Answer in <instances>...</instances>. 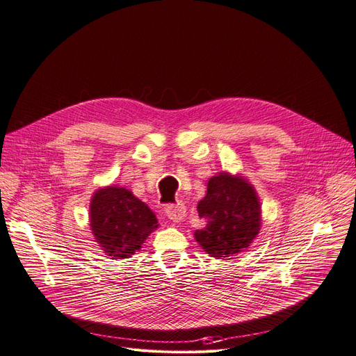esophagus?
Returning a JSON list of instances; mask_svg holds the SVG:
<instances>
[{
	"label": "esophagus",
	"mask_w": 356,
	"mask_h": 356,
	"mask_svg": "<svg viewBox=\"0 0 356 356\" xmlns=\"http://www.w3.org/2000/svg\"><path fill=\"white\" fill-rule=\"evenodd\" d=\"M166 217H168L174 222H179L186 216V208L184 204H171L165 208Z\"/></svg>",
	"instance_id": "esophagus-1"
}]
</instances>
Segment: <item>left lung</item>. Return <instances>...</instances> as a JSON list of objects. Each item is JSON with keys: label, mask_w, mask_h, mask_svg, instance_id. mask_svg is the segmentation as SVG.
Returning a JSON list of instances; mask_svg holds the SVG:
<instances>
[{"label": "left lung", "mask_w": 356, "mask_h": 356, "mask_svg": "<svg viewBox=\"0 0 356 356\" xmlns=\"http://www.w3.org/2000/svg\"><path fill=\"white\" fill-rule=\"evenodd\" d=\"M197 210L207 227L197 229L194 237L210 257L233 259L260 233L261 202L253 184L241 174L221 171L208 179Z\"/></svg>", "instance_id": "1"}]
</instances>
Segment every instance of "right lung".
Instances as JSON below:
<instances>
[{
	"label": "right lung",
	"instance_id": "obj_1",
	"mask_svg": "<svg viewBox=\"0 0 356 356\" xmlns=\"http://www.w3.org/2000/svg\"><path fill=\"white\" fill-rule=\"evenodd\" d=\"M89 225L96 243L112 260L132 257L159 227L151 208L119 185L102 186L93 193Z\"/></svg>",
	"mask_w": 356,
	"mask_h": 356
}]
</instances>
